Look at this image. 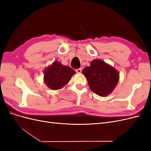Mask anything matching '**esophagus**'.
I'll return each mask as SVG.
<instances>
[{
    "instance_id": "34e87169",
    "label": "esophagus",
    "mask_w": 151,
    "mask_h": 151,
    "mask_svg": "<svg viewBox=\"0 0 151 151\" xmlns=\"http://www.w3.org/2000/svg\"><path fill=\"white\" fill-rule=\"evenodd\" d=\"M76 72L77 73H81L82 72V68H77V69L76 70Z\"/></svg>"
}]
</instances>
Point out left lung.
Returning a JSON list of instances; mask_svg holds the SVG:
<instances>
[{"instance_id":"8db88e82","label":"left lung","mask_w":151,"mask_h":151,"mask_svg":"<svg viewBox=\"0 0 151 151\" xmlns=\"http://www.w3.org/2000/svg\"><path fill=\"white\" fill-rule=\"evenodd\" d=\"M88 81L91 90L100 96H106L115 88L119 74L115 68L100 59H95L82 72Z\"/></svg>"}]
</instances>
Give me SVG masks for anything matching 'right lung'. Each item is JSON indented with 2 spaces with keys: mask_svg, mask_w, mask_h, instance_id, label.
Returning <instances> with one entry per match:
<instances>
[{
  "mask_svg": "<svg viewBox=\"0 0 151 151\" xmlns=\"http://www.w3.org/2000/svg\"><path fill=\"white\" fill-rule=\"evenodd\" d=\"M75 74L76 72L70 67L55 61L45 69L44 82L50 89H60L69 82Z\"/></svg>",
  "mask_w": 151,
  "mask_h": 151,
  "instance_id": "1",
  "label": "right lung"
}]
</instances>
